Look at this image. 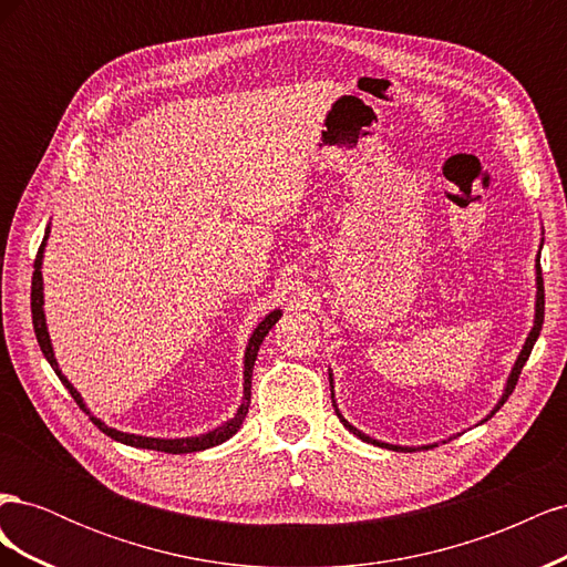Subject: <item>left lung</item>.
<instances>
[{
    "label": "left lung",
    "mask_w": 567,
    "mask_h": 567,
    "mask_svg": "<svg viewBox=\"0 0 567 567\" xmlns=\"http://www.w3.org/2000/svg\"><path fill=\"white\" fill-rule=\"evenodd\" d=\"M542 323H544V279H542V267L537 265V315H535V326H532V331H529V336H527V340H525V346H523V350H520V354H518V362H516V367H513V371H511V379H508V383H506L504 398L499 400V404H496V409H494V411H499V409L504 406V402L508 400V394H511L513 390H516L518 375H520V371H523V367H525V362H527V357H529L532 348H535V342H537V338H539ZM331 383H333V381H331ZM331 388H333V385H331ZM331 398H333V392H331ZM494 411H492V414H494ZM336 414H338V419L342 421V425H346L348 431H350V433H354L359 440L373 442V444H379V447H388V450H394V452H416V450H411V447H394V444H385V442H379V440H371L369 435L359 433L354 425H350L346 419H342L338 409H336Z\"/></svg>",
    "instance_id": "obj_1"
}]
</instances>
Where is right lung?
I'll return each mask as SVG.
<instances>
[{"mask_svg": "<svg viewBox=\"0 0 567 567\" xmlns=\"http://www.w3.org/2000/svg\"><path fill=\"white\" fill-rule=\"evenodd\" d=\"M47 234H49V229H47ZM44 241H47V236H44ZM44 241H42L40 252H38L35 271H32V290H30L32 326H35V336H38V342H40V350H42L44 357H47V362L51 364V369L56 371L61 383L68 388V392H71V398L80 404V409L87 411V406H84V402H82V398H80V392H78L71 383H68L65 375L59 371L56 357H54V350H51V340H49V333H47L44 310H42V305H44V296H42V271H40V267H42ZM279 317H281L279 310L267 315V317L260 321V326H257V329L252 331V336H250V340H248V348H246V364H244V367H246V371H244V381H246V383H244V404H241V409L236 411V416H234L231 421H227L225 425H219V427H215V431L205 433V435H200V437H182V440H161V437H142V435L120 433V431H115V427H109L106 423H101L99 419L92 416L94 425L99 427L101 433H106L109 437H113V440H117V442H123V444H130V447L156 450V452H165V454H192V452H200V450L215 447V444H221L225 440H229V437L238 431V427H241V423H244V419H246V414H248V404H250V379H252V367H255V359H257V350H260L265 336L269 333L271 326L279 321ZM87 414H90V411H87Z\"/></svg>", "mask_w": 567, "mask_h": 567, "instance_id": "obj_1", "label": "right lung"}]
</instances>
